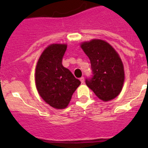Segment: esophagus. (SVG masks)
Listing matches in <instances>:
<instances>
[{
	"label": "esophagus",
	"mask_w": 148,
	"mask_h": 148,
	"mask_svg": "<svg viewBox=\"0 0 148 148\" xmlns=\"http://www.w3.org/2000/svg\"><path fill=\"white\" fill-rule=\"evenodd\" d=\"M80 81H81V83L83 84L84 82V77H81V78H80Z\"/></svg>",
	"instance_id": "34e87169"
}]
</instances>
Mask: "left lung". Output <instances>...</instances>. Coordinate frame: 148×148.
<instances>
[{"mask_svg":"<svg viewBox=\"0 0 148 148\" xmlns=\"http://www.w3.org/2000/svg\"><path fill=\"white\" fill-rule=\"evenodd\" d=\"M81 47L90 61L91 76L85 83L98 98L108 101L121 91L124 81L123 64L115 50L101 40L84 42Z\"/></svg>","mask_w":148,"mask_h":148,"instance_id":"left-lung-1","label":"left lung"}]
</instances>
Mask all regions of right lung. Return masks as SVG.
<instances>
[{
	"mask_svg": "<svg viewBox=\"0 0 148 148\" xmlns=\"http://www.w3.org/2000/svg\"><path fill=\"white\" fill-rule=\"evenodd\" d=\"M66 45H51L40 55L35 72L36 87L39 95L51 107L64 109L81 81L62 64Z\"/></svg>",
	"mask_w": 148,
	"mask_h": 148,
	"instance_id": "obj_1",
	"label": "right lung"
}]
</instances>
